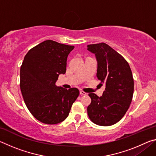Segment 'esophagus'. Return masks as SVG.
Returning <instances> with one entry per match:
<instances>
[{
	"label": "esophagus",
	"instance_id": "esophagus-1",
	"mask_svg": "<svg viewBox=\"0 0 156 156\" xmlns=\"http://www.w3.org/2000/svg\"><path fill=\"white\" fill-rule=\"evenodd\" d=\"M80 94L81 95V96H84V95H86L87 94L85 93V92H84L83 91H80Z\"/></svg>",
	"mask_w": 156,
	"mask_h": 156
}]
</instances>
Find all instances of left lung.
Segmentation results:
<instances>
[{
	"label": "left lung",
	"mask_w": 156,
	"mask_h": 156,
	"mask_svg": "<svg viewBox=\"0 0 156 156\" xmlns=\"http://www.w3.org/2000/svg\"><path fill=\"white\" fill-rule=\"evenodd\" d=\"M87 50L96 56L97 78L105 89L102 96L89 94V118L100 126L118 122L128 110L133 94L134 83L131 68L120 54L106 43L88 44Z\"/></svg>",
	"instance_id": "1"
}]
</instances>
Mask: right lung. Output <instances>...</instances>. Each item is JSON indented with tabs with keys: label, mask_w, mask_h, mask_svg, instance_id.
Masks as SVG:
<instances>
[{
	"label": "right lung",
	"mask_w": 156,
	"mask_h": 156,
	"mask_svg": "<svg viewBox=\"0 0 156 156\" xmlns=\"http://www.w3.org/2000/svg\"><path fill=\"white\" fill-rule=\"evenodd\" d=\"M73 46L48 40L33 47L20 67V87L25 103L40 122L55 125L65 120L79 96L76 88L57 87L60 74H65L67 56Z\"/></svg>",
	"instance_id": "obj_1"
}]
</instances>
